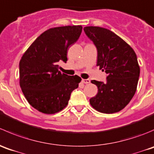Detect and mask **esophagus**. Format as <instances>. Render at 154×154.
Listing matches in <instances>:
<instances>
[{
	"mask_svg": "<svg viewBox=\"0 0 154 154\" xmlns=\"http://www.w3.org/2000/svg\"><path fill=\"white\" fill-rule=\"evenodd\" d=\"M82 82H83L84 84H89L91 82V80L90 79H82Z\"/></svg>",
	"mask_w": 154,
	"mask_h": 154,
	"instance_id": "obj_1",
	"label": "esophagus"
}]
</instances>
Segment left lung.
Here are the masks:
<instances>
[{
    "mask_svg": "<svg viewBox=\"0 0 154 154\" xmlns=\"http://www.w3.org/2000/svg\"><path fill=\"white\" fill-rule=\"evenodd\" d=\"M84 30L97 48V66L107 74L106 83L91 81L98 88V93L90 99V103L102 113L120 112L129 104L136 91L140 74L136 54L110 30L88 26Z\"/></svg>",
    "mask_w": 154,
    "mask_h": 154,
    "instance_id": "left-lung-1",
    "label": "left lung"
}]
</instances>
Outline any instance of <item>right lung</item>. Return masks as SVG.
I'll return each mask as SVG.
<instances>
[{"label": "right lung", "instance_id": "add662e5", "mask_svg": "<svg viewBox=\"0 0 154 154\" xmlns=\"http://www.w3.org/2000/svg\"><path fill=\"white\" fill-rule=\"evenodd\" d=\"M81 25L50 28L38 36L19 62V85L29 104L46 115L63 110L70 94L82 81L58 70L59 61L67 60V50L78 40Z\"/></svg>", "mask_w": 154, "mask_h": 154}]
</instances>
